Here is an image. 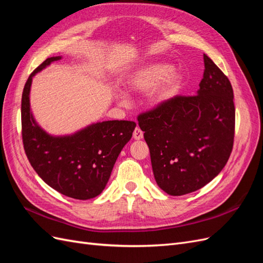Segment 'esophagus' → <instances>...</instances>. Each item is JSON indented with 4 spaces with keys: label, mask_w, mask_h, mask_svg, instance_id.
Returning a JSON list of instances; mask_svg holds the SVG:
<instances>
[{
    "label": "esophagus",
    "mask_w": 263,
    "mask_h": 263,
    "mask_svg": "<svg viewBox=\"0 0 263 263\" xmlns=\"http://www.w3.org/2000/svg\"><path fill=\"white\" fill-rule=\"evenodd\" d=\"M133 136H134V139L139 140V139L144 137V133H142V130L139 128V127H136V128H135V130H134V133H133Z\"/></svg>",
    "instance_id": "34e87169"
}]
</instances>
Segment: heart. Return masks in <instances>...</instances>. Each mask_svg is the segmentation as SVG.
I'll list each match as a JSON object with an SVG mask.
<instances>
[{
	"label": "heart",
	"mask_w": 263,
	"mask_h": 263,
	"mask_svg": "<svg viewBox=\"0 0 263 263\" xmlns=\"http://www.w3.org/2000/svg\"><path fill=\"white\" fill-rule=\"evenodd\" d=\"M180 82V74L171 71L169 65L154 63L136 71L127 83V89L136 93H145L153 89L149 99L151 104L157 106L170 100L177 93ZM121 102L126 104V98L121 97Z\"/></svg>",
	"instance_id": "b5f03b06"
}]
</instances>
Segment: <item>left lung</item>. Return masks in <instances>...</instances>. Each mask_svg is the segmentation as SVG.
Masks as SVG:
<instances>
[{
    "label": "left lung",
    "instance_id": "obj_1",
    "mask_svg": "<svg viewBox=\"0 0 263 263\" xmlns=\"http://www.w3.org/2000/svg\"><path fill=\"white\" fill-rule=\"evenodd\" d=\"M204 65L196 95H176L137 117L157 184L174 196L211 182L227 163L234 146L232 84L206 54Z\"/></svg>",
    "mask_w": 263,
    "mask_h": 263
}]
</instances>
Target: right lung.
Segmentation results:
<instances>
[{"mask_svg": "<svg viewBox=\"0 0 263 263\" xmlns=\"http://www.w3.org/2000/svg\"><path fill=\"white\" fill-rule=\"evenodd\" d=\"M38 66L25 83L22 95V138L31 166L59 193L89 200L101 194L123 147L133 136L136 123L106 121L87 126L70 136H50L37 125L30 112L29 91L33 77L52 61Z\"/></svg>", "mask_w": 263, "mask_h": 263, "instance_id": "obj_1", "label": "right lung"}]
</instances>
